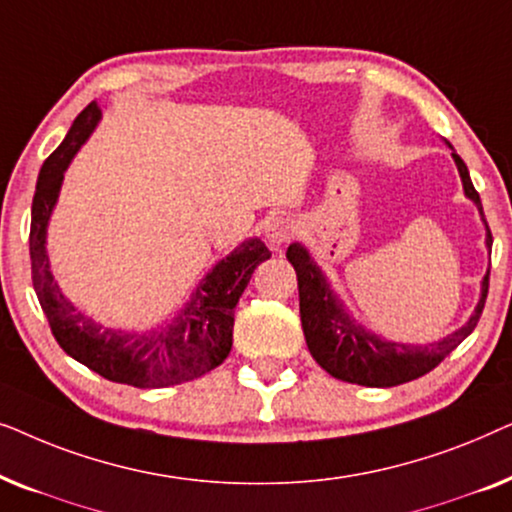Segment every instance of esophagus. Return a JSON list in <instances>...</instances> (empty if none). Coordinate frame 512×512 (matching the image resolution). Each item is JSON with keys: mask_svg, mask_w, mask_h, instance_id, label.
<instances>
[{"mask_svg": "<svg viewBox=\"0 0 512 512\" xmlns=\"http://www.w3.org/2000/svg\"><path fill=\"white\" fill-rule=\"evenodd\" d=\"M296 233H298V223L289 214L272 216V219L268 221V226H265V237H268V242L277 249L284 247V244L289 242Z\"/></svg>", "mask_w": 512, "mask_h": 512, "instance_id": "esophagus-1", "label": "esophagus"}]
</instances>
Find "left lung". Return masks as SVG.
Here are the masks:
<instances>
[{
	"label": "left lung",
	"instance_id": "1",
	"mask_svg": "<svg viewBox=\"0 0 512 512\" xmlns=\"http://www.w3.org/2000/svg\"><path fill=\"white\" fill-rule=\"evenodd\" d=\"M447 146L452 149V144ZM452 158L457 163L466 198H471L480 209V216L487 228V247L492 251V230H489L485 214H482L480 195L473 188L468 167L457 153H452ZM286 258H289L298 275L300 321H303L307 349H310L314 361L328 375L338 377L342 382L363 384V387H396V384L417 380V377L431 373L478 326L489 291L487 272L485 279H482V291L475 312L459 331L438 342H431V345H401V342L377 338L375 333L366 331L349 317L303 244L293 242L286 249Z\"/></svg>",
	"mask_w": 512,
	"mask_h": 512
}]
</instances>
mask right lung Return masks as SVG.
<instances>
[{
	"label": "right lung",
	"mask_w": 512,
	"mask_h": 512,
	"mask_svg": "<svg viewBox=\"0 0 512 512\" xmlns=\"http://www.w3.org/2000/svg\"><path fill=\"white\" fill-rule=\"evenodd\" d=\"M100 116L97 102H90L76 116L65 142L41 165L30 226L32 284L39 305L58 345L104 380L139 389H160L195 380L226 361L233 347L235 305L247 289L256 265L268 261L270 251L258 237L242 242L233 254L214 265L184 310L172 321H165L158 331L142 335L114 331L76 312L51 275L46 228L58 202L67 165L95 130Z\"/></svg>",
	"instance_id": "1"
}]
</instances>
